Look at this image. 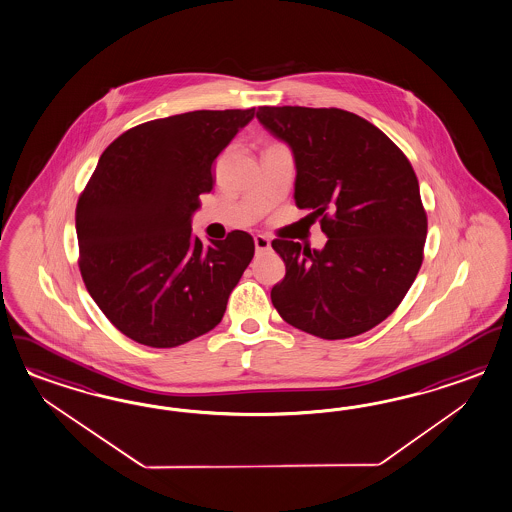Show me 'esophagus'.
<instances>
[{"label": "esophagus", "instance_id": "obj_1", "mask_svg": "<svg viewBox=\"0 0 512 512\" xmlns=\"http://www.w3.org/2000/svg\"><path fill=\"white\" fill-rule=\"evenodd\" d=\"M253 242H255V249H257V253H261V251H268L270 249V240L263 236V234H257L255 238H253Z\"/></svg>", "mask_w": 512, "mask_h": 512}]
</instances>
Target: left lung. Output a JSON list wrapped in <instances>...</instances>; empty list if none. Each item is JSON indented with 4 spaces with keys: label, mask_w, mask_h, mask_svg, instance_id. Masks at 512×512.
I'll list each match as a JSON object with an SVG mask.
<instances>
[{
    "label": "left lung",
    "mask_w": 512,
    "mask_h": 512,
    "mask_svg": "<svg viewBox=\"0 0 512 512\" xmlns=\"http://www.w3.org/2000/svg\"><path fill=\"white\" fill-rule=\"evenodd\" d=\"M257 118L291 146L296 206L328 236L321 251L272 242L285 263L274 308L323 340L372 330L400 306L424 259L428 217L409 159L347 110L259 107Z\"/></svg>",
    "instance_id": "8db88e82"
}]
</instances>
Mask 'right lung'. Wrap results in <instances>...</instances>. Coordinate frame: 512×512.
<instances>
[{"label":"right lung","mask_w":512,"mask_h":512,"mask_svg":"<svg viewBox=\"0 0 512 512\" xmlns=\"http://www.w3.org/2000/svg\"><path fill=\"white\" fill-rule=\"evenodd\" d=\"M253 109L193 110L127 129L99 157L77 202L78 268L127 338L167 349L216 328L253 259L244 231L204 246L191 234L212 163Z\"/></svg>","instance_id":"add662e5"}]
</instances>
